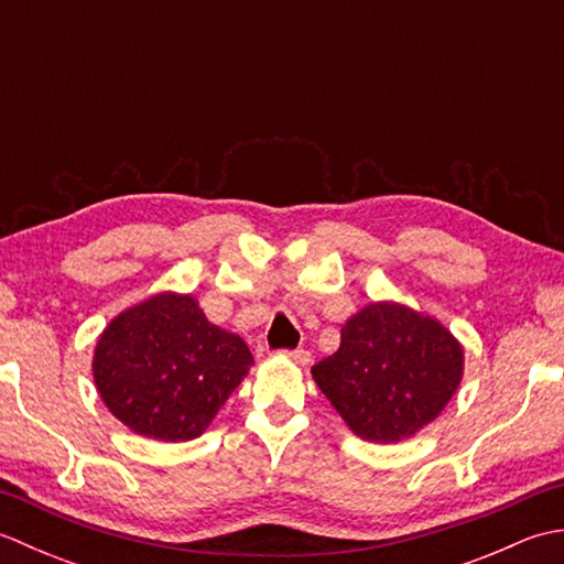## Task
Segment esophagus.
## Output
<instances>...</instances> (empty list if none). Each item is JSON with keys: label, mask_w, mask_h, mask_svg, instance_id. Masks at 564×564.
I'll return each mask as SVG.
<instances>
[{"label": "esophagus", "mask_w": 564, "mask_h": 564, "mask_svg": "<svg viewBox=\"0 0 564 564\" xmlns=\"http://www.w3.org/2000/svg\"><path fill=\"white\" fill-rule=\"evenodd\" d=\"M285 356L291 358L293 364H297V366H307L310 361H313V356H310V351L307 349H293V351H285Z\"/></svg>", "instance_id": "1"}]
</instances>
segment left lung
<instances>
[{"instance_id":"obj_1","label":"left lung","mask_w":564,"mask_h":564,"mask_svg":"<svg viewBox=\"0 0 564 564\" xmlns=\"http://www.w3.org/2000/svg\"><path fill=\"white\" fill-rule=\"evenodd\" d=\"M313 378L356 436L398 443L448 404L463 378V349L434 317L373 303L346 322L337 354L315 364Z\"/></svg>"}]
</instances>
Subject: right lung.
Wrapping results in <instances>:
<instances>
[{
    "label": "right lung",
    "instance_id": "right-lung-1",
    "mask_svg": "<svg viewBox=\"0 0 564 564\" xmlns=\"http://www.w3.org/2000/svg\"><path fill=\"white\" fill-rule=\"evenodd\" d=\"M251 364L249 346L208 322L194 297L160 293L104 329L94 382L130 431L178 443L208 429Z\"/></svg>",
    "mask_w": 564,
    "mask_h": 564
}]
</instances>
